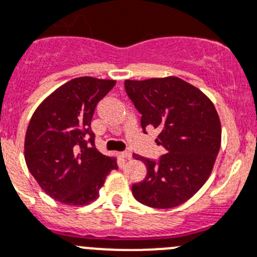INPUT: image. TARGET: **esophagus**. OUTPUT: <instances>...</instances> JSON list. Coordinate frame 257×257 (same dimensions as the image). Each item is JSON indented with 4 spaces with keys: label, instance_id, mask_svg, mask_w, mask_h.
Here are the masks:
<instances>
[{
    "label": "esophagus",
    "instance_id": "esophagus-1",
    "mask_svg": "<svg viewBox=\"0 0 257 257\" xmlns=\"http://www.w3.org/2000/svg\"><path fill=\"white\" fill-rule=\"evenodd\" d=\"M120 156H122V157H123V159H126V160H130L131 157H133L131 152H128V151H124V152H122V153H120Z\"/></svg>",
    "mask_w": 257,
    "mask_h": 257
}]
</instances>
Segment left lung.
Here are the masks:
<instances>
[{"label": "left lung", "instance_id": "8db88e82", "mask_svg": "<svg viewBox=\"0 0 257 257\" xmlns=\"http://www.w3.org/2000/svg\"><path fill=\"white\" fill-rule=\"evenodd\" d=\"M124 89L142 114L143 133L160 131L157 160L135 156L147 166L146 178L133 185L139 203L152 208L178 207L207 182L221 146L216 107L196 87L175 76L126 80Z\"/></svg>", "mask_w": 257, "mask_h": 257}]
</instances>
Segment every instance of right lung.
<instances>
[{"mask_svg": "<svg viewBox=\"0 0 257 257\" xmlns=\"http://www.w3.org/2000/svg\"><path fill=\"white\" fill-rule=\"evenodd\" d=\"M114 80L75 78L61 85L35 110L24 140V159L44 192L66 205L96 200L115 159L95 147L91 120Z\"/></svg>", "mask_w": 257, "mask_h": 257, "instance_id": "obj_1", "label": "right lung"}]
</instances>
